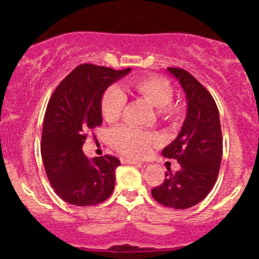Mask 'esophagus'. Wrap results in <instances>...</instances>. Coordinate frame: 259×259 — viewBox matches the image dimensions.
I'll use <instances>...</instances> for the list:
<instances>
[{"instance_id": "esophagus-1", "label": "esophagus", "mask_w": 259, "mask_h": 259, "mask_svg": "<svg viewBox=\"0 0 259 259\" xmlns=\"http://www.w3.org/2000/svg\"><path fill=\"white\" fill-rule=\"evenodd\" d=\"M120 162L123 164H141V162L135 159H129V158H120Z\"/></svg>"}]
</instances>
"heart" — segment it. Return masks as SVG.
Here are the masks:
<instances>
[{"label": "heart", "instance_id": "obj_1", "mask_svg": "<svg viewBox=\"0 0 259 259\" xmlns=\"http://www.w3.org/2000/svg\"><path fill=\"white\" fill-rule=\"evenodd\" d=\"M132 91L138 99L158 109L159 119L169 125H178L183 119V107L174 105V91L169 80L160 75H144L132 81ZM126 105V97L118 86L111 85L101 97V113L108 123L120 119ZM158 136L153 133L142 132L134 127L119 126L111 132L112 146L120 154L129 158H142L147 156L154 145L158 144Z\"/></svg>", "mask_w": 259, "mask_h": 259}]
</instances>
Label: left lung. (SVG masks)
<instances>
[{"instance_id": "8db88e82", "label": "left lung", "mask_w": 259, "mask_h": 259, "mask_svg": "<svg viewBox=\"0 0 259 259\" xmlns=\"http://www.w3.org/2000/svg\"><path fill=\"white\" fill-rule=\"evenodd\" d=\"M168 70L179 80L187 99V114L178 138L162 154L177 159L180 170L165 174L151 194L158 203L174 209H186L200 203L214 186L223 156L219 111L209 91L181 68Z\"/></svg>"}]
</instances>
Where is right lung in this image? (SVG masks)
<instances>
[{
    "mask_svg": "<svg viewBox=\"0 0 259 259\" xmlns=\"http://www.w3.org/2000/svg\"><path fill=\"white\" fill-rule=\"evenodd\" d=\"M130 68L114 70L80 64L59 82L45 113L41 156L49 181L62 200L94 206L112 195L119 159L111 154L90 160L82 152L88 133L102 124L101 97Z\"/></svg>",
    "mask_w": 259,
    "mask_h": 259,
    "instance_id": "1",
    "label": "right lung"
}]
</instances>
